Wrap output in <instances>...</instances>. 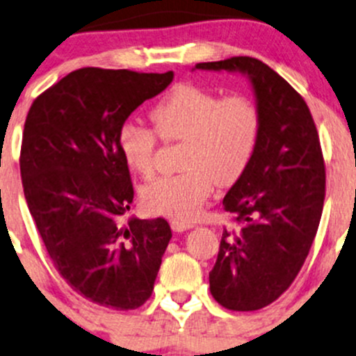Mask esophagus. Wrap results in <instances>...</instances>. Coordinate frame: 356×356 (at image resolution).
I'll return each mask as SVG.
<instances>
[{"instance_id":"obj_1","label":"esophagus","mask_w":356,"mask_h":356,"mask_svg":"<svg viewBox=\"0 0 356 356\" xmlns=\"http://www.w3.org/2000/svg\"><path fill=\"white\" fill-rule=\"evenodd\" d=\"M170 227L174 229L175 232H184V231H188V229L195 227V224H193V222H188V220H181V218H172Z\"/></svg>"}]
</instances>
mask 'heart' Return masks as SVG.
Listing matches in <instances>:
<instances>
[{"label":"heart","instance_id":"1","mask_svg":"<svg viewBox=\"0 0 356 356\" xmlns=\"http://www.w3.org/2000/svg\"><path fill=\"white\" fill-rule=\"evenodd\" d=\"M156 134L165 141H184L181 168L149 182L141 193L152 213L193 218L211 195L213 184L238 181L253 160L261 134V113L245 95L222 98L195 84L175 86L149 111ZM156 134L136 122L118 129V149L136 174H153Z\"/></svg>","mask_w":356,"mask_h":356}]
</instances>
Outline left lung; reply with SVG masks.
I'll return each mask as SVG.
<instances>
[{"label":"left lung","instance_id":"obj_1","mask_svg":"<svg viewBox=\"0 0 356 356\" xmlns=\"http://www.w3.org/2000/svg\"><path fill=\"white\" fill-rule=\"evenodd\" d=\"M195 68L246 75L261 113L253 160L222 201L238 227L222 232L210 272L217 303L260 310L289 288L317 234L325 196L317 127L305 99L260 60L234 56Z\"/></svg>","mask_w":356,"mask_h":356}]
</instances>
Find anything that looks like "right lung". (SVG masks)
I'll return each mask as SVG.
<instances>
[{
  "label": "right lung",
  "instance_id": "1",
  "mask_svg": "<svg viewBox=\"0 0 356 356\" xmlns=\"http://www.w3.org/2000/svg\"><path fill=\"white\" fill-rule=\"evenodd\" d=\"M174 79L86 67L34 99L20 174L29 211L56 270L86 300L139 308L153 293L172 238L165 218L131 217L134 188L118 149L129 115Z\"/></svg>",
  "mask_w": 356,
  "mask_h": 356
}]
</instances>
